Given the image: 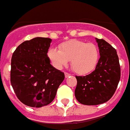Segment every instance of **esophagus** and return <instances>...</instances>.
I'll return each mask as SVG.
<instances>
[{
  "instance_id": "obj_1",
  "label": "esophagus",
  "mask_w": 130,
  "mask_h": 130,
  "mask_svg": "<svg viewBox=\"0 0 130 130\" xmlns=\"http://www.w3.org/2000/svg\"><path fill=\"white\" fill-rule=\"evenodd\" d=\"M64 75H65V78H69L70 75H71V74L68 73H64Z\"/></svg>"
}]
</instances>
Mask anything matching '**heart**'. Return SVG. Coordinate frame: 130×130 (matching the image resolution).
I'll return each mask as SVG.
<instances>
[{"mask_svg": "<svg viewBox=\"0 0 130 130\" xmlns=\"http://www.w3.org/2000/svg\"><path fill=\"white\" fill-rule=\"evenodd\" d=\"M47 56L57 69H62L71 61L72 69L76 73L85 75L96 68L99 62V51L94 43L74 39L61 43L59 50L50 48Z\"/></svg>", "mask_w": 130, "mask_h": 130, "instance_id": "heart-1", "label": "heart"}]
</instances>
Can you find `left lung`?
<instances>
[{
	"instance_id": "left-lung-1",
	"label": "left lung",
	"mask_w": 130,
	"mask_h": 130,
	"mask_svg": "<svg viewBox=\"0 0 130 130\" xmlns=\"http://www.w3.org/2000/svg\"><path fill=\"white\" fill-rule=\"evenodd\" d=\"M95 39L100 54L95 70L85 76H75V98L82 104L89 106L108 101L120 79V67L116 49L103 39Z\"/></svg>"
}]
</instances>
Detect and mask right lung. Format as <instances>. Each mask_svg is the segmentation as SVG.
<instances>
[{
  "label": "right lung",
  "mask_w": 130,
  "mask_h": 130,
  "mask_svg": "<svg viewBox=\"0 0 130 130\" xmlns=\"http://www.w3.org/2000/svg\"><path fill=\"white\" fill-rule=\"evenodd\" d=\"M52 39L36 37L20 44L11 59L10 82L17 98L40 108L54 100L64 73L50 64L47 53Z\"/></svg>",
  "instance_id": "right-lung-1"
}]
</instances>
